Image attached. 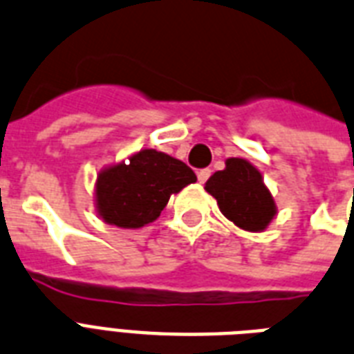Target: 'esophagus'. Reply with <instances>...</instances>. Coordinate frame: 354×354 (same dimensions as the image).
Returning a JSON list of instances; mask_svg holds the SVG:
<instances>
[{
    "label": "esophagus",
    "mask_w": 354,
    "mask_h": 354,
    "mask_svg": "<svg viewBox=\"0 0 354 354\" xmlns=\"http://www.w3.org/2000/svg\"><path fill=\"white\" fill-rule=\"evenodd\" d=\"M208 177H210V169H199V171H197V180H199V183H207V179Z\"/></svg>",
    "instance_id": "1"
}]
</instances>
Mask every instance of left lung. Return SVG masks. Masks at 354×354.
Returning <instances> with one entry per match:
<instances>
[{
  "label": "left lung",
  "instance_id": "8db88e82",
  "mask_svg": "<svg viewBox=\"0 0 354 354\" xmlns=\"http://www.w3.org/2000/svg\"><path fill=\"white\" fill-rule=\"evenodd\" d=\"M221 214L243 231L262 232L277 214V205L262 174L245 158H227L225 169L205 183Z\"/></svg>",
  "mask_w": 354,
  "mask_h": 354
}]
</instances>
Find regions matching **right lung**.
Instances as JSON below:
<instances>
[{"label":"right lung","instance_id":"1","mask_svg":"<svg viewBox=\"0 0 354 354\" xmlns=\"http://www.w3.org/2000/svg\"><path fill=\"white\" fill-rule=\"evenodd\" d=\"M185 162L157 149H140L101 169L95 180V210L105 223L140 229L160 216L169 196L196 183Z\"/></svg>","mask_w":354,"mask_h":354}]
</instances>
